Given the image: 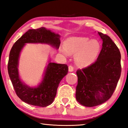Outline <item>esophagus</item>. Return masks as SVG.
I'll return each instance as SVG.
<instances>
[{"label":"esophagus","instance_id":"1","mask_svg":"<svg viewBox=\"0 0 128 128\" xmlns=\"http://www.w3.org/2000/svg\"><path fill=\"white\" fill-rule=\"evenodd\" d=\"M74 70V68H73V66H69V72H73V71Z\"/></svg>","mask_w":128,"mask_h":128}]
</instances>
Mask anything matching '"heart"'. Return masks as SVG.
<instances>
[{
    "label": "heart",
    "mask_w": 128,
    "mask_h": 128,
    "mask_svg": "<svg viewBox=\"0 0 128 128\" xmlns=\"http://www.w3.org/2000/svg\"><path fill=\"white\" fill-rule=\"evenodd\" d=\"M101 49L99 41L88 37H71L65 42L64 46L60 47L59 51L64 55L75 54L77 63L81 66H88L98 58Z\"/></svg>",
    "instance_id": "heart-1"
}]
</instances>
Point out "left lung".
Returning a JSON list of instances; mask_svg holds the SVG:
<instances>
[{"mask_svg":"<svg viewBox=\"0 0 128 128\" xmlns=\"http://www.w3.org/2000/svg\"><path fill=\"white\" fill-rule=\"evenodd\" d=\"M98 33L103 43L96 61L76 72V98L81 105L88 107L102 104L111 98L121 72L118 47L109 36Z\"/></svg>","mask_w":128,"mask_h":128,"instance_id":"8db88e82","label":"left lung"}]
</instances>
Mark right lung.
<instances>
[{
	"mask_svg": "<svg viewBox=\"0 0 128 128\" xmlns=\"http://www.w3.org/2000/svg\"><path fill=\"white\" fill-rule=\"evenodd\" d=\"M60 36L45 28L29 29L21 36L10 50L8 71L10 81L18 98L29 104L45 107L53 102L59 83L68 72L66 64L50 62L45 70L44 77L37 87H29L23 83L19 76L18 60L25 43H44L59 48Z\"/></svg>",
	"mask_w": 128,
	"mask_h": 128,
	"instance_id": "1",
	"label": "right lung"
}]
</instances>
